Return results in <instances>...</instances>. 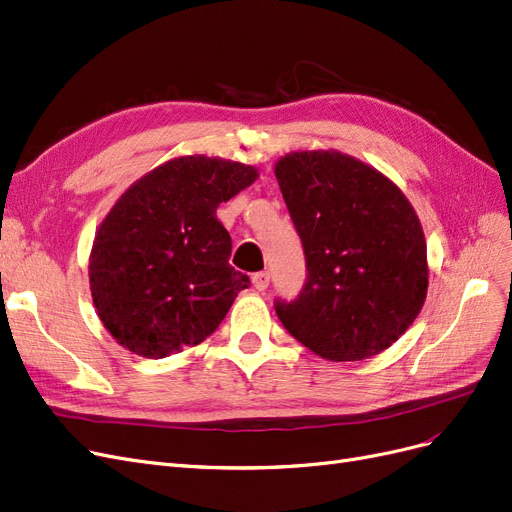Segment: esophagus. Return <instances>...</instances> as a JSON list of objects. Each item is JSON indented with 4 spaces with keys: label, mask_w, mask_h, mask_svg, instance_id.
<instances>
[{
    "label": "esophagus",
    "mask_w": 512,
    "mask_h": 512,
    "mask_svg": "<svg viewBox=\"0 0 512 512\" xmlns=\"http://www.w3.org/2000/svg\"><path fill=\"white\" fill-rule=\"evenodd\" d=\"M269 281H271V273L269 271H258L252 275V284L258 292H264L269 288Z\"/></svg>",
    "instance_id": "1"
}]
</instances>
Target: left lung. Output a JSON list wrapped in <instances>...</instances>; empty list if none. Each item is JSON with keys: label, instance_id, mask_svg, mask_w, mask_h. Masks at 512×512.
I'll return each instance as SVG.
<instances>
[{"label": "left lung", "instance_id": "8db88e82", "mask_svg": "<svg viewBox=\"0 0 512 512\" xmlns=\"http://www.w3.org/2000/svg\"><path fill=\"white\" fill-rule=\"evenodd\" d=\"M307 279L275 313L296 341L332 362L390 347L428 292L426 239L400 188L341 152H294L275 165Z\"/></svg>", "mask_w": 512, "mask_h": 512}]
</instances>
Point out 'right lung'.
Returning a JSON list of instances; mask_svg holds the SVG:
<instances>
[{
  "instance_id": "add662e5",
  "label": "right lung",
  "mask_w": 512,
  "mask_h": 512,
  "mask_svg": "<svg viewBox=\"0 0 512 512\" xmlns=\"http://www.w3.org/2000/svg\"><path fill=\"white\" fill-rule=\"evenodd\" d=\"M256 178L250 165L182 156L118 199L97 231L88 279L101 322L122 347L158 360L220 326L250 277L228 264L233 241L216 209Z\"/></svg>"
}]
</instances>
